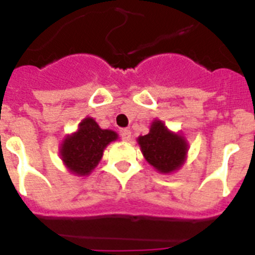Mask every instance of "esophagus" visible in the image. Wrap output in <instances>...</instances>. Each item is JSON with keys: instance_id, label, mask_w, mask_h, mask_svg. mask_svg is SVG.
<instances>
[{"instance_id": "esophagus-1", "label": "esophagus", "mask_w": 255, "mask_h": 255, "mask_svg": "<svg viewBox=\"0 0 255 255\" xmlns=\"http://www.w3.org/2000/svg\"><path fill=\"white\" fill-rule=\"evenodd\" d=\"M120 135L121 139H123L124 141H129L130 139H131V131H130V130H121Z\"/></svg>"}]
</instances>
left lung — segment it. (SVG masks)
<instances>
[{"label":"left lung","instance_id":"left-lung-1","mask_svg":"<svg viewBox=\"0 0 255 255\" xmlns=\"http://www.w3.org/2000/svg\"><path fill=\"white\" fill-rule=\"evenodd\" d=\"M138 144L144 158L161 173L179 170L188 154L185 138L181 134L170 131L159 120L153 121L147 135L139 136Z\"/></svg>","mask_w":255,"mask_h":255}]
</instances>
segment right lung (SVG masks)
<instances>
[{
    "label": "right lung",
    "mask_w": 255,
    "mask_h": 255,
    "mask_svg": "<svg viewBox=\"0 0 255 255\" xmlns=\"http://www.w3.org/2000/svg\"><path fill=\"white\" fill-rule=\"evenodd\" d=\"M117 136L115 131L101 129L92 117H87L79 124L78 131L62 140L61 158L70 172L88 176L102 158L105 148Z\"/></svg>",
    "instance_id": "obj_1"
}]
</instances>
